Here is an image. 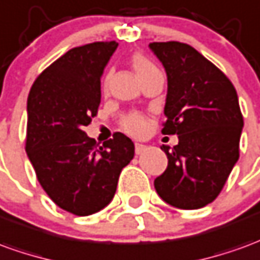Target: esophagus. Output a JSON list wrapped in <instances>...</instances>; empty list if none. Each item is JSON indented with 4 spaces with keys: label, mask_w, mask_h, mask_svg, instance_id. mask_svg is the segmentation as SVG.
<instances>
[{
    "label": "esophagus",
    "mask_w": 260,
    "mask_h": 260,
    "mask_svg": "<svg viewBox=\"0 0 260 260\" xmlns=\"http://www.w3.org/2000/svg\"><path fill=\"white\" fill-rule=\"evenodd\" d=\"M148 149V146H145V145H141V143H136L135 145V153L136 155H141L143 153L145 150Z\"/></svg>",
    "instance_id": "esophagus-1"
}]
</instances>
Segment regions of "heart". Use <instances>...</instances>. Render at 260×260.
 <instances>
[{
    "label": "heart",
    "instance_id": "obj_1",
    "mask_svg": "<svg viewBox=\"0 0 260 260\" xmlns=\"http://www.w3.org/2000/svg\"><path fill=\"white\" fill-rule=\"evenodd\" d=\"M131 66L138 76V79H141L145 74H148L149 72L156 69L155 64L149 60L148 57H145L142 53H134L131 56ZM108 83H110V74H107L103 80L104 91H107V88H108ZM121 128L132 136H142L148 129V119L139 112H131L126 117L122 118Z\"/></svg>",
    "mask_w": 260,
    "mask_h": 260
}]
</instances>
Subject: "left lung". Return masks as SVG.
Listing matches in <instances>:
<instances>
[{
	"label": "left lung",
	"mask_w": 260,
	"mask_h": 260,
	"mask_svg": "<svg viewBox=\"0 0 260 260\" xmlns=\"http://www.w3.org/2000/svg\"><path fill=\"white\" fill-rule=\"evenodd\" d=\"M168 73L163 135H179L157 194L183 210L206 207L218 197L239 157L244 117L235 87L218 67L181 42L149 45Z\"/></svg>",
	"instance_id": "1"
}]
</instances>
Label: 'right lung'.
I'll return each mask as SVG.
<instances>
[{
  "instance_id": "obj_1",
  "label": "right lung",
  "mask_w": 260,
  "mask_h": 260,
  "mask_svg": "<svg viewBox=\"0 0 260 260\" xmlns=\"http://www.w3.org/2000/svg\"><path fill=\"white\" fill-rule=\"evenodd\" d=\"M118 43L70 49L42 72L28 95L25 150L38 181L57 207L90 215L114 197L135 146L115 132L101 146L83 131L101 103V74Z\"/></svg>"
}]
</instances>
